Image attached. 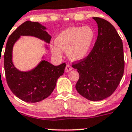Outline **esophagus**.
<instances>
[{"mask_svg": "<svg viewBox=\"0 0 132 132\" xmlns=\"http://www.w3.org/2000/svg\"><path fill=\"white\" fill-rule=\"evenodd\" d=\"M72 70V67L70 66V65L67 64L66 66V68H65V72H68L70 71H71Z\"/></svg>", "mask_w": 132, "mask_h": 132, "instance_id": "34e87169", "label": "esophagus"}]
</instances>
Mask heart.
<instances>
[{"label":"heart","instance_id":"obj_1","mask_svg":"<svg viewBox=\"0 0 132 132\" xmlns=\"http://www.w3.org/2000/svg\"><path fill=\"white\" fill-rule=\"evenodd\" d=\"M95 41V33L90 26L70 27L61 31L51 46L52 54L57 58L66 51L72 61H79L90 54Z\"/></svg>","mask_w":132,"mask_h":132}]
</instances>
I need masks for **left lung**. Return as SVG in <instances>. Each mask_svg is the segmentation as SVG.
<instances>
[{
	"instance_id": "obj_1",
	"label": "left lung",
	"mask_w": 132,
	"mask_h": 132,
	"mask_svg": "<svg viewBox=\"0 0 132 132\" xmlns=\"http://www.w3.org/2000/svg\"><path fill=\"white\" fill-rule=\"evenodd\" d=\"M98 36L87 57L72 67L79 74L76 89L84 98L98 101L110 97L122 79L124 59L122 39L110 22L94 17Z\"/></svg>"
}]
</instances>
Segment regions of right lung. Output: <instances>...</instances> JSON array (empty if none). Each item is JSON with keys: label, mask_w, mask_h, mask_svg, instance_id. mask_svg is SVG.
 <instances>
[{"label": "right lung", "mask_w": 132, "mask_h": 132, "mask_svg": "<svg viewBox=\"0 0 132 132\" xmlns=\"http://www.w3.org/2000/svg\"><path fill=\"white\" fill-rule=\"evenodd\" d=\"M47 28L39 22L26 21L8 37L4 54V65L7 84L18 98L28 103H37L47 98L54 89L58 79L63 75L66 64L54 66L49 62L41 60L28 71H21L14 66L12 51L14 45L21 36H31L49 44L51 36ZM45 48L48 47L45 44Z\"/></svg>", "instance_id": "add662e5"}]
</instances>
